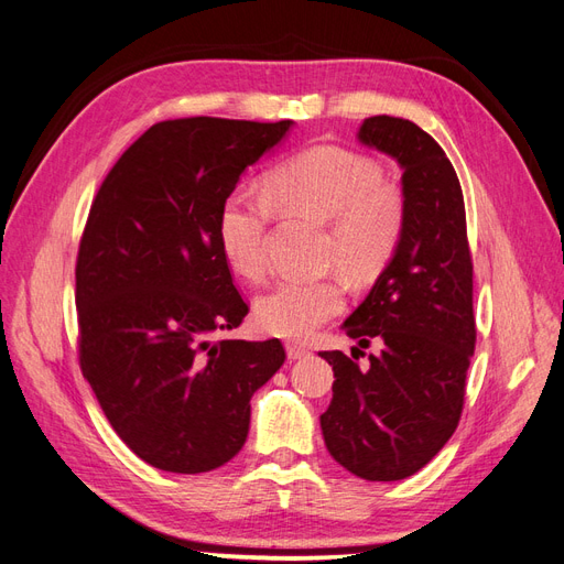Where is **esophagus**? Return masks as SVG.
I'll return each instance as SVG.
<instances>
[{"instance_id": "obj_1", "label": "esophagus", "mask_w": 564, "mask_h": 564, "mask_svg": "<svg viewBox=\"0 0 564 564\" xmlns=\"http://www.w3.org/2000/svg\"><path fill=\"white\" fill-rule=\"evenodd\" d=\"M285 351H288L290 360H300V358H306L308 354H312L306 347H302V344H293V341L285 344Z\"/></svg>"}]
</instances>
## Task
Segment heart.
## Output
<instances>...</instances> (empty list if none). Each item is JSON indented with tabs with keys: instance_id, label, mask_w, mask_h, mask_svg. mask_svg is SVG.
Listing matches in <instances>:
<instances>
[{
	"instance_id": "b5f03b06",
	"label": "heart",
	"mask_w": 564,
	"mask_h": 564,
	"mask_svg": "<svg viewBox=\"0 0 564 564\" xmlns=\"http://www.w3.org/2000/svg\"><path fill=\"white\" fill-rule=\"evenodd\" d=\"M271 206L328 225L323 260L362 283L384 269L403 241L405 198L384 183L370 156L321 144L279 163L264 180V198L231 192L217 210V243L227 264L246 281H262L269 267ZM344 308L335 279H285L256 304V325L271 337L306 339Z\"/></svg>"
}]
</instances>
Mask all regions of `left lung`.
I'll return each instance as SVG.
<instances>
[{
  "mask_svg": "<svg viewBox=\"0 0 564 564\" xmlns=\"http://www.w3.org/2000/svg\"><path fill=\"white\" fill-rule=\"evenodd\" d=\"M358 140L403 169L408 223L344 333L382 351L368 367L321 351L333 366V401L321 414L325 447L362 480H403L452 438L464 410L466 372L476 351L474 260L459 177L443 148L398 117L362 121ZM361 354V352H360Z\"/></svg>",
  "mask_w": 564,
  "mask_h": 564,
  "instance_id": "8db88e82",
  "label": "left lung"
}]
</instances>
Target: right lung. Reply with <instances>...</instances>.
Wrapping results in <instances>:
<instances>
[{"label": "right lung", "instance_id": "obj_1", "mask_svg": "<svg viewBox=\"0 0 564 564\" xmlns=\"http://www.w3.org/2000/svg\"><path fill=\"white\" fill-rule=\"evenodd\" d=\"M293 121L187 117L144 131L102 180L77 256L79 366L119 438L171 474H206L246 443L250 398L283 366L243 341L248 304L217 210Z\"/></svg>", "mask_w": 564, "mask_h": 564}]
</instances>
